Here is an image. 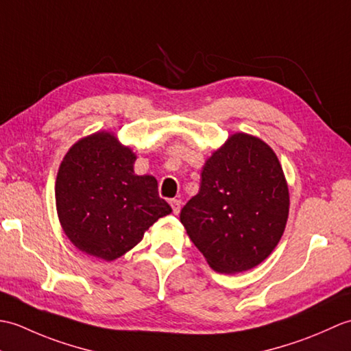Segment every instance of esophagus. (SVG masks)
<instances>
[{
	"instance_id": "obj_1",
	"label": "esophagus",
	"mask_w": 351,
	"mask_h": 351,
	"mask_svg": "<svg viewBox=\"0 0 351 351\" xmlns=\"http://www.w3.org/2000/svg\"><path fill=\"white\" fill-rule=\"evenodd\" d=\"M181 200L180 199H171L170 200V205H171V210H173V213L178 215L181 211Z\"/></svg>"
}]
</instances>
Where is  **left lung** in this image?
Returning a JSON list of instances; mask_svg holds the SVG:
<instances>
[{
    "label": "left lung",
    "instance_id": "1",
    "mask_svg": "<svg viewBox=\"0 0 351 351\" xmlns=\"http://www.w3.org/2000/svg\"><path fill=\"white\" fill-rule=\"evenodd\" d=\"M288 213V185L273 149L237 132L206 160L199 193L180 219L213 270L235 274L268 258Z\"/></svg>",
    "mask_w": 351,
    "mask_h": 351
}]
</instances>
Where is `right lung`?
I'll list each match as a JSON object with an SVG mask.
<instances>
[{"label": "right lung", "mask_w": 351, "mask_h": 351, "mask_svg": "<svg viewBox=\"0 0 351 351\" xmlns=\"http://www.w3.org/2000/svg\"><path fill=\"white\" fill-rule=\"evenodd\" d=\"M134 154L113 132L78 140L60 164L56 205L71 243L87 255L114 261L171 213L151 175L134 173Z\"/></svg>", "instance_id": "right-lung-1"}]
</instances>
